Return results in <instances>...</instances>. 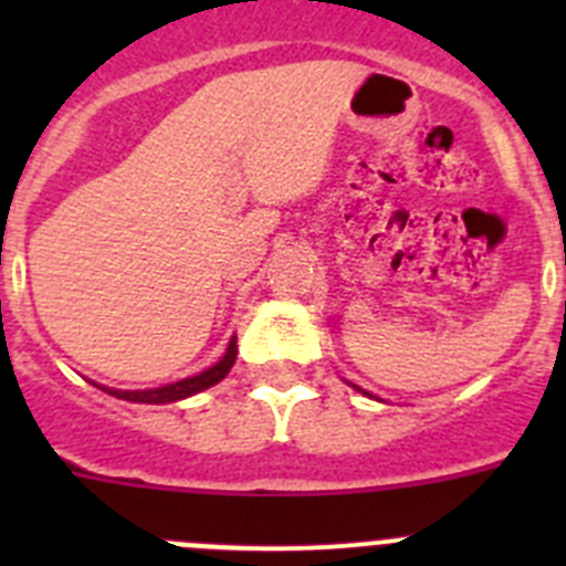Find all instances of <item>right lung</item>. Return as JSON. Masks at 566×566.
<instances>
[{"label":"right lung","instance_id":"obj_1","mask_svg":"<svg viewBox=\"0 0 566 566\" xmlns=\"http://www.w3.org/2000/svg\"><path fill=\"white\" fill-rule=\"evenodd\" d=\"M234 357H238V343H229L227 354H223L218 363L212 365V368H207V371L195 374V377H187L181 379V382H172V385H164V388H149V391H115V388H102V391L113 394V397L118 399H127V402H144V405H164V402H178V399H187L192 397V394H201L207 391V388H212L214 382H221L223 377L229 374V368L234 365Z\"/></svg>","mask_w":566,"mask_h":566}]
</instances>
